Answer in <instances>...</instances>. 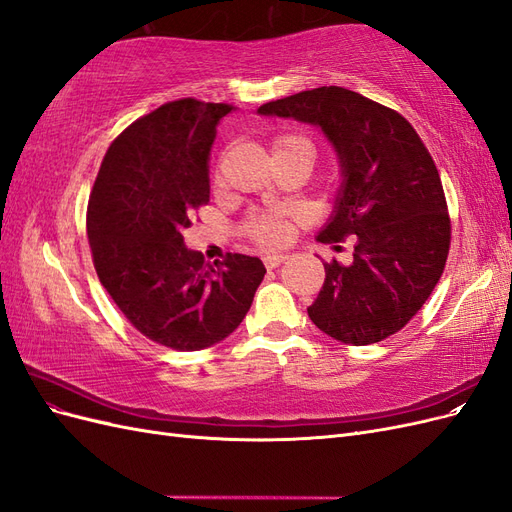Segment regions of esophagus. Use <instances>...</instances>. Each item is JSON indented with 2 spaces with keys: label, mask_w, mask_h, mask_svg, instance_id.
Listing matches in <instances>:
<instances>
[{
  "label": "esophagus",
  "mask_w": 512,
  "mask_h": 512,
  "mask_svg": "<svg viewBox=\"0 0 512 512\" xmlns=\"http://www.w3.org/2000/svg\"><path fill=\"white\" fill-rule=\"evenodd\" d=\"M286 260V256L284 254H267L265 258H262V262H265V267L267 269H277L282 265V262Z\"/></svg>",
  "instance_id": "1"
}]
</instances>
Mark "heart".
<instances>
[{
	"label": "heart",
	"mask_w": 512,
	"mask_h": 512,
	"mask_svg": "<svg viewBox=\"0 0 512 512\" xmlns=\"http://www.w3.org/2000/svg\"><path fill=\"white\" fill-rule=\"evenodd\" d=\"M312 149V143H309V138L301 136V134H280L273 138L271 143V153L286 151V149ZM314 151V149H312ZM245 235L250 237L252 241L260 243V245H280L286 239V222L280 218V215H271V213H262V215H254L245 222L243 226Z\"/></svg>",
	"instance_id": "1"
}]
</instances>
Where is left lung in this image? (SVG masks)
<instances>
[{
    "label": "left lung",
    "instance_id": "obj_1",
    "mask_svg": "<svg viewBox=\"0 0 512 512\" xmlns=\"http://www.w3.org/2000/svg\"><path fill=\"white\" fill-rule=\"evenodd\" d=\"M258 113L320 126L342 164V190L318 241L354 235L352 265L324 262L309 318L350 346L401 331L436 288L451 247L440 173L421 136L393 108L335 85L267 102Z\"/></svg>",
    "mask_w": 512,
    "mask_h": 512
}]
</instances>
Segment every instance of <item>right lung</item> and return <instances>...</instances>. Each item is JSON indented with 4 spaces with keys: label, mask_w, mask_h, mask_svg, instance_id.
Listing matches in <instances>:
<instances>
[{
    "label": "right lung",
    "mask_w": 512,
    "mask_h": 512,
    "mask_svg": "<svg viewBox=\"0 0 512 512\" xmlns=\"http://www.w3.org/2000/svg\"><path fill=\"white\" fill-rule=\"evenodd\" d=\"M232 104L181 98L136 119L108 147L87 207L102 286L136 331L192 352L222 342L267 269L254 256L205 262L183 228L209 203V151Z\"/></svg>",
    "instance_id": "obj_1"
}]
</instances>
